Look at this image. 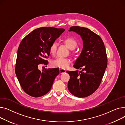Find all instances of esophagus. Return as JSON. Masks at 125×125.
Segmentation results:
<instances>
[{
    "mask_svg": "<svg viewBox=\"0 0 125 125\" xmlns=\"http://www.w3.org/2000/svg\"><path fill=\"white\" fill-rule=\"evenodd\" d=\"M60 72L61 74H63V73H64L66 72V70L64 69H60Z\"/></svg>",
    "mask_w": 125,
    "mask_h": 125,
    "instance_id": "34e87169",
    "label": "esophagus"
}]
</instances>
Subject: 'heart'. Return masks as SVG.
I'll return each mask as SVG.
<instances>
[{"mask_svg":"<svg viewBox=\"0 0 125 125\" xmlns=\"http://www.w3.org/2000/svg\"><path fill=\"white\" fill-rule=\"evenodd\" d=\"M62 41L68 47V48L71 50L74 49L77 45L76 40L74 38L71 37H67L63 38L62 39ZM57 46L58 44L56 42H53L51 44L49 49L50 53L51 54H55ZM71 62V61L69 58L57 57L51 62V65L53 67L64 69L67 68L69 67Z\"/></svg>","mask_w":125,"mask_h":125,"instance_id":"1","label":"heart"}]
</instances>
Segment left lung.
Here are the masks:
<instances>
[{"label":"left lung","mask_w":125,"mask_h":125,"mask_svg":"<svg viewBox=\"0 0 125 125\" xmlns=\"http://www.w3.org/2000/svg\"><path fill=\"white\" fill-rule=\"evenodd\" d=\"M69 31L81 36L83 47L74 65L82 71H67L70 76L68 89L76 97H87L97 89L104 74L107 65L105 48L100 36L89 29L73 26Z\"/></svg>","instance_id":"obj_1"}]
</instances>
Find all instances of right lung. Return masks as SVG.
I'll list each match as a JSON object with an SVG mask.
<instances>
[{
	"instance_id": "right-lung-1",
	"label": "right lung",
	"mask_w": 125,
	"mask_h": 125,
	"mask_svg": "<svg viewBox=\"0 0 125 125\" xmlns=\"http://www.w3.org/2000/svg\"><path fill=\"white\" fill-rule=\"evenodd\" d=\"M52 27L37 28L22 40L18 50L15 72L22 89L34 97L43 96L51 88L58 68L38 69L40 64H47L51 44L64 31Z\"/></svg>"
}]
</instances>
